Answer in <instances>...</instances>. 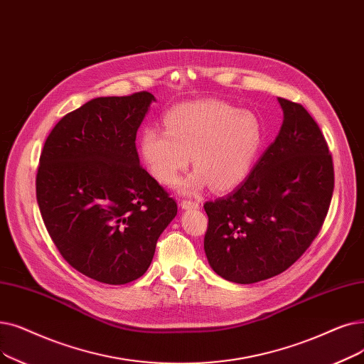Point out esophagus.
I'll use <instances>...</instances> for the list:
<instances>
[{"label": "esophagus", "instance_id": "obj_1", "mask_svg": "<svg viewBox=\"0 0 364 364\" xmlns=\"http://www.w3.org/2000/svg\"><path fill=\"white\" fill-rule=\"evenodd\" d=\"M180 205H181L183 210H198L199 208V202L198 200H191V199H183Z\"/></svg>", "mask_w": 364, "mask_h": 364}]
</instances>
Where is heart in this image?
<instances>
[{
    "instance_id": "b5f03b06",
    "label": "heart",
    "mask_w": 364,
    "mask_h": 364,
    "mask_svg": "<svg viewBox=\"0 0 364 364\" xmlns=\"http://www.w3.org/2000/svg\"><path fill=\"white\" fill-rule=\"evenodd\" d=\"M165 131L149 126L139 135V159L150 176L176 184L191 164L196 168L181 181L184 193H198L210 183L229 191L242 183L263 144L259 117L217 100L173 107L164 119Z\"/></svg>"
}]
</instances>
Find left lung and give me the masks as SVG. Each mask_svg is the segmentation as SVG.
<instances>
[{
    "mask_svg": "<svg viewBox=\"0 0 364 364\" xmlns=\"http://www.w3.org/2000/svg\"><path fill=\"white\" fill-rule=\"evenodd\" d=\"M282 124L245 181L203 205V250L213 271L252 284L284 272L318 235L333 195V162L306 109L278 98Z\"/></svg>",
    "mask_w": 364,
    "mask_h": 364,
    "instance_id": "1",
    "label": "left lung"
}]
</instances>
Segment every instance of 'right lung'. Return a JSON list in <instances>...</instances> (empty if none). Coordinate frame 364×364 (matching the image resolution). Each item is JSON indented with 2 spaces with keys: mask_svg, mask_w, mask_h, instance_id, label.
<instances>
[{
  "mask_svg": "<svg viewBox=\"0 0 364 364\" xmlns=\"http://www.w3.org/2000/svg\"><path fill=\"white\" fill-rule=\"evenodd\" d=\"M150 92L95 98L47 136L37 202L47 232L74 269L120 286L143 277L177 202L139 165L135 138Z\"/></svg>",
  "mask_w": 364,
  "mask_h": 364,
  "instance_id": "obj_1",
  "label": "right lung"
}]
</instances>
